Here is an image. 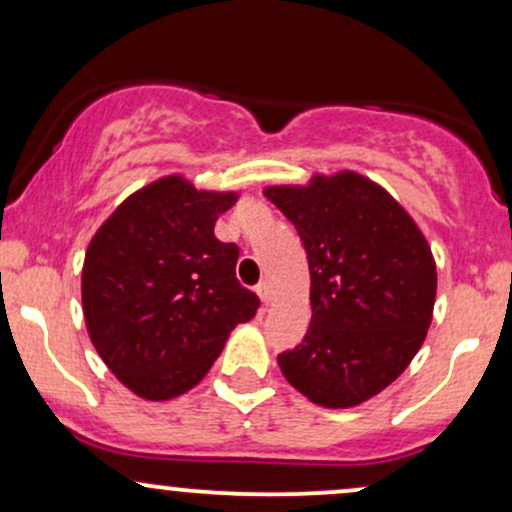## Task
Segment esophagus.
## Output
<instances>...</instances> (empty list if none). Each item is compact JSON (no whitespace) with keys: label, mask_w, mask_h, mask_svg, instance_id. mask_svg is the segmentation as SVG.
Instances as JSON below:
<instances>
[{"label":"esophagus","mask_w":512,"mask_h":512,"mask_svg":"<svg viewBox=\"0 0 512 512\" xmlns=\"http://www.w3.org/2000/svg\"><path fill=\"white\" fill-rule=\"evenodd\" d=\"M257 296L262 298V303H269V298H272V289H269V281H260V284L255 286Z\"/></svg>","instance_id":"1"}]
</instances>
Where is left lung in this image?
Masks as SVG:
<instances>
[{"mask_svg": "<svg viewBox=\"0 0 512 512\" xmlns=\"http://www.w3.org/2000/svg\"><path fill=\"white\" fill-rule=\"evenodd\" d=\"M303 240L310 269V327L276 356L310 402H366L409 366L436 303V262L414 219L380 185L342 170L305 187H267Z\"/></svg>", "mask_w": 512, "mask_h": 512, "instance_id": "1", "label": "left lung"}]
</instances>
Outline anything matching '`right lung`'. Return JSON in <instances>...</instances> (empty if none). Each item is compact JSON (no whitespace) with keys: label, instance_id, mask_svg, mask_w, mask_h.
<instances>
[{"label":"right lung","instance_id":"right-lung-1","mask_svg":"<svg viewBox=\"0 0 512 512\" xmlns=\"http://www.w3.org/2000/svg\"><path fill=\"white\" fill-rule=\"evenodd\" d=\"M236 199L168 175L129 195L88 243V337L134 395L163 402L195 387L260 308L236 279L238 245L214 236Z\"/></svg>","mask_w":512,"mask_h":512}]
</instances>
